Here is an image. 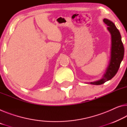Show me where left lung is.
I'll return each instance as SVG.
<instances>
[{
    "instance_id": "obj_1",
    "label": "left lung",
    "mask_w": 127,
    "mask_h": 127,
    "mask_svg": "<svg viewBox=\"0 0 127 127\" xmlns=\"http://www.w3.org/2000/svg\"><path fill=\"white\" fill-rule=\"evenodd\" d=\"M103 22L108 26L107 27V30L111 34L110 59L102 78L93 82H90L91 85H100L112 79L118 72L124 57V48L119 31L112 21L107 19H104Z\"/></svg>"
}]
</instances>
